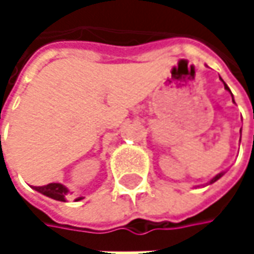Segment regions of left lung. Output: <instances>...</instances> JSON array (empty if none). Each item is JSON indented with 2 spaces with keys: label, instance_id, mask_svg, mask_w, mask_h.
<instances>
[{
  "label": "left lung",
  "instance_id": "1",
  "mask_svg": "<svg viewBox=\"0 0 254 254\" xmlns=\"http://www.w3.org/2000/svg\"><path fill=\"white\" fill-rule=\"evenodd\" d=\"M224 85H225V89H228V91H229V88H228V86H227V83H224ZM229 92H231V91H229ZM231 95H232V94H231ZM232 100H234V98H232ZM222 175H224V172L218 174L216 177H213V178H212V179H210V182H209V184H213V182H216V181H218L219 178L222 177Z\"/></svg>",
  "mask_w": 254,
  "mask_h": 254
}]
</instances>
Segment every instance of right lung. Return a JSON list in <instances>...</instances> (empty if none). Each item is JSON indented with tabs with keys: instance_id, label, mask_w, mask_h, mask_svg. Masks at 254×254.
Listing matches in <instances>:
<instances>
[{
	"instance_id": "1",
	"label": "right lung",
	"mask_w": 254,
	"mask_h": 254,
	"mask_svg": "<svg viewBox=\"0 0 254 254\" xmlns=\"http://www.w3.org/2000/svg\"><path fill=\"white\" fill-rule=\"evenodd\" d=\"M33 190H36L38 192H41L50 198L59 200V201H66V198L69 195V190L63 184H59V182H53V184H48L44 187H33ZM77 200H80V197H77L76 201Z\"/></svg>"
}]
</instances>
